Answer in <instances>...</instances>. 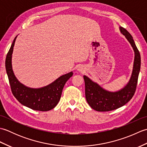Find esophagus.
Here are the masks:
<instances>
[{"mask_svg":"<svg viewBox=\"0 0 147 147\" xmlns=\"http://www.w3.org/2000/svg\"><path fill=\"white\" fill-rule=\"evenodd\" d=\"M78 71H82V69H81V68H79V69H78Z\"/></svg>","mask_w":147,"mask_h":147,"instance_id":"esophagus-1","label":"esophagus"}]
</instances>
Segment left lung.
Here are the masks:
<instances>
[{
	"instance_id": "left-lung-1",
	"label": "left lung",
	"mask_w": 147,
	"mask_h": 147,
	"mask_svg": "<svg viewBox=\"0 0 147 147\" xmlns=\"http://www.w3.org/2000/svg\"><path fill=\"white\" fill-rule=\"evenodd\" d=\"M119 30L125 36L135 52L132 74L126 85L117 92L107 91L88 77L83 76L86 101L90 107L96 111H110L122 107L132 98L136 91L141 65V57L131 34L123 27L120 26Z\"/></svg>"
}]
</instances>
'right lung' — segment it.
<instances>
[{"instance_id": "add662e5", "label": "right lung", "mask_w": 147, "mask_h": 147, "mask_svg": "<svg viewBox=\"0 0 147 147\" xmlns=\"http://www.w3.org/2000/svg\"><path fill=\"white\" fill-rule=\"evenodd\" d=\"M17 36L13 40L5 59V69L12 94L22 105L33 110L48 111L54 109L60 100L65 83L73 73L64 74L54 82L39 88H30L20 83L15 76L12 67V55Z\"/></svg>"}]
</instances>
